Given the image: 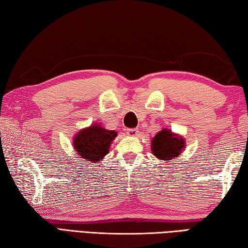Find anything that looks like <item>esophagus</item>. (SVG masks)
Here are the masks:
<instances>
[{
    "instance_id": "1",
    "label": "esophagus",
    "mask_w": 248,
    "mask_h": 248,
    "mask_svg": "<svg viewBox=\"0 0 248 248\" xmlns=\"http://www.w3.org/2000/svg\"><path fill=\"white\" fill-rule=\"evenodd\" d=\"M127 134L129 136H136V135L139 134V129H136V128H134V129H128L127 130Z\"/></svg>"
}]
</instances>
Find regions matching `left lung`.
Instances as JSON below:
<instances>
[{"mask_svg": "<svg viewBox=\"0 0 248 248\" xmlns=\"http://www.w3.org/2000/svg\"><path fill=\"white\" fill-rule=\"evenodd\" d=\"M186 147V140L170 130L163 129L157 132L151 141L152 155L163 161H170L180 155Z\"/></svg>", "mask_w": 248, "mask_h": 248, "instance_id": "8db88e82", "label": "left lung"}]
</instances>
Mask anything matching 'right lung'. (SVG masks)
Wrapping results in <instances>:
<instances>
[{
    "label": "right lung",
    "instance_id": "right-lung-1",
    "mask_svg": "<svg viewBox=\"0 0 248 248\" xmlns=\"http://www.w3.org/2000/svg\"><path fill=\"white\" fill-rule=\"evenodd\" d=\"M116 136L115 130H107L101 124H94L78 132L73 139V148L82 159L97 163L108 154Z\"/></svg>",
    "mask_w": 248,
    "mask_h": 248
}]
</instances>
